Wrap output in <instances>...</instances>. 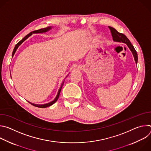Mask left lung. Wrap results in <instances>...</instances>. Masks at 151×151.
I'll return each mask as SVG.
<instances>
[{"label":"left lung","instance_id":"1","mask_svg":"<svg viewBox=\"0 0 151 151\" xmlns=\"http://www.w3.org/2000/svg\"><path fill=\"white\" fill-rule=\"evenodd\" d=\"M109 29L111 30V34H112V36L113 37V40L114 41H116V42H122L123 43H125V44L128 45L129 48H130V50L132 51V53H133V54L134 55L136 63L137 64V60H138L137 54V52H136V50L134 49L133 45L131 44L130 40H129L127 37V36L125 35H124V34H122L121 33L118 32L114 27L109 26Z\"/></svg>","mask_w":151,"mask_h":151}]
</instances>
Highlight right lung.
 Wrapping results in <instances>:
<instances>
[{
    "mask_svg": "<svg viewBox=\"0 0 151 151\" xmlns=\"http://www.w3.org/2000/svg\"><path fill=\"white\" fill-rule=\"evenodd\" d=\"M51 29V27H48L44 28V29H39V30H37L33 31V32H30L29 34L27 35H26V36H25L23 39H21L19 42H18L17 44H16V45L15 46L14 49V50H13L12 56V57L14 56V54H15V51H17V48H18V47H19L21 44H22V43H23L25 40H26V39H27L29 36H30L32 35V33H41L46 32L48 31V30H49L50 29ZM64 81L63 82V83H62V84H61V87L60 88V89H59V90H58V93H57V96H56L55 99L53 101H52L51 102H50V103H48L44 104H36L32 103H30V102H29V103H30L31 104H32L33 106H35V107H40V108H45V107H49V106H50L52 105L54 103H55L57 101V100H58V97H59V96H60V91H61V88H62V87H63V83H64Z\"/></svg>",
    "mask_w": 151,
    "mask_h": 151,
    "instance_id": "add662e5",
    "label": "right lung"
}]
</instances>
